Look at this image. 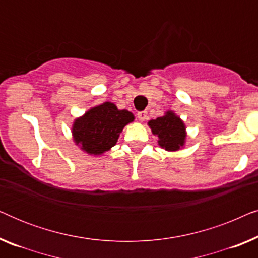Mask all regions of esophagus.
I'll return each mask as SVG.
<instances>
[{
    "label": "esophagus",
    "instance_id": "34e87169",
    "mask_svg": "<svg viewBox=\"0 0 258 258\" xmlns=\"http://www.w3.org/2000/svg\"><path fill=\"white\" fill-rule=\"evenodd\" d=\"M137 118H139L141 122L146 121V119L148 118V114H147V111H140V112H137Z\"/></svg>",
    "mask_w": 258,
    "mask_h": 258
}]
</instances>
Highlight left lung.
<instances>
[{
    "label": "left lung",
    "instance_id": "1",
    "mask_svg": "<svg viewBox=\"0 0 258 258\" xmlns=\"http://www.w3.org/2000/svg\"><path fill=\"white\" fill-rule=\"evenodd\" d=\"M148 125L151 133L158 137V146L167 151H178L184 148L186 126L178 115L172 110L164 112L156 119H150Z\"/></svg>",
    "mask_w": 258,
    "mask_h": 258
}]
</instances>
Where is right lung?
<instances>
[{"instance_id": "add662e5", "label": "right lung", "mask_w": 258, "mask_h": 258, "mask_svg": "<svg viewBox=\"0 0 258 258\" xmlns=\"http://www.w3.org/2000/svg\"><path fill=\"white\" fill-rule=\"evenodd\" d=\"M134 119L133 112L119 110L111 102H103L74 119L73 140L83 153L101 156L117 143L123 128Z\"/></svg>"}]
</instances>
